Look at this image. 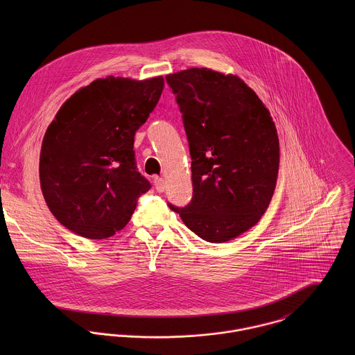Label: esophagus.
Listing matches in <instances>:
<instances>
[{
    "instance_id": "esophagus-1",
    "label": "esophagus",
    "mask_w": 355,
    "mask_h": 355,
    "mask_svg": "<svg viewBox=\"0 0 355 355\" xmlns=\"http://www.w3.org/2000/svg\"><path fill=\"white\" fill-rule=\"evenodd\" d=\"M153 183H154V187L158 193H162L165 190V182H164L162 178H154Z\"/></svg>"
}]
</instances>
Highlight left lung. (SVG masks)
<instances>
[{
  "instance_id": "1",
  "label": "left lung",
  "mask_w": 355,
  "mask_h": 355,
  "mask_svg": "<svg viewBox=\"0 0 355 355\" xmlns=\"http://www.w3.org/2000/svg\"><path fill=\"white\" fill-rule=\"evenodd\" d=\"M189 141L193 198L180 214L210 243L228 242L258 223L272 200L280 161L269 110L235 75L190 68L166 75Z\"/></svg>"
}]
</instances>
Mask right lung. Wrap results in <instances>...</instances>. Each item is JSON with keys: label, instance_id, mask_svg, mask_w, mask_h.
<instances>
[{"label": "right lung", "instance_id": "right-lung-1", "mask_svg": "<svg viewBox=\"0 0 355 355\" xmlns=\"http://www.w3.org/2000/svg\"><path fill=\"white\" fill-rule=\"evenodd\" d=\"M164 89L162 76L97 79L64 102L44 137L40 179L53 216L105 239L123 230L152 187L137 168L134 137Z\"/></svg>", "mask_w": 355, "mask_h": 355}]
</instances>
